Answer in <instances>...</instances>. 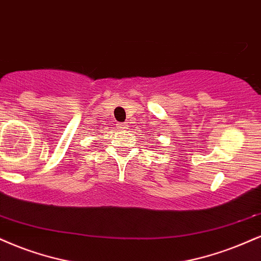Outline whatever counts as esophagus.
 Here are the masks:
<instances>
[{
    "instance_id": "esophagus-1",
    "label": "esophagus",
    "mask_w": 261,
    "mask_h": 261,
    "mask_svg": "<svg viewBox=\"0 0 261 261\" xmlns=\"http://www.w3.org/2000/svg\"><path fill=\"white\" fill-rule=\"evenodd\" d=\"M118 128H120V130H125V128H127V125L124 124V122H119Z\"/></svg>"
}]
</instances>
